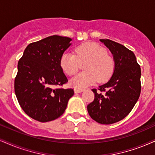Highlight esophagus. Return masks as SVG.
<instances>
[{
	"mask_svg": "<svg viewBox=\"0 0 155 155\" xmlns=\"http://www.w3.org/2000/svg\"><path fill=\"white\" fill-rule=\"evenodd\" d=\"M83 89H77V88L74 89V93H81V92H83Z\"/></svg>",
	"mask_w": 155,
	"mask_h": 155,
	"instance_id": "obj_1",
	"label": "esophagus"
}]
</instances>
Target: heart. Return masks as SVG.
Returning a JSON list of instances; mask_svg holds the SVG:
<instances>
[{"label":"heart","instance_id":"obj_1","mask_svg":"<svg viewBox=\"0 0 155 155\" xmlns=\"http://www.w3.org/2000/svg\"><path fill=\"white\" fill-rule=\"evenodd\" d=\"M75 54L65 52L60 59V66L68 75H73L84 64L85 72L79 73L70 80L74 88L83 89L94 84L97 81L106 82L111 77L114 70V61L107 54V51L98 44L87 42L78 46Z\"/></svg>","mask_w":155,"mask_h":155}]
</instances>
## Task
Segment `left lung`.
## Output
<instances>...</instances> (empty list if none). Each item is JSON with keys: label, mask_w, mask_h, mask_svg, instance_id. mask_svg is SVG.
I'll return each mask as SVG.
<instances>
[{"label": "left lung", "mask_w": 155, "mask_h": 155, "mask_svg": "<svg viewBox=\"0 0 155 155\" xmlns=\"http://www.w3.org/2000/svg\"><path fill=\"white\" fill-rule=\"evenodd\" d=\"M109 49L114 61L110 80L93 89L94 101L87 105L89 115L101 124H111L127 116L138 101L141 92V68L132 51L110 39H100ZM102 92H105L104 94Z\"/></svg>", "instance_id": "left-lung-1"}]
</instances>
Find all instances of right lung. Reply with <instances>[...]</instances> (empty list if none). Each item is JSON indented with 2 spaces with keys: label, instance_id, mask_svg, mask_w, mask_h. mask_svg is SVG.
Returning <instances> with one entry per match:
<instances>
[{
  "label": "right lung",
  "instance_id": "1",
  "mask_svg": "<svg viewBox=\"0 0 155 155\" xmlns=\"http://www.w3.org/2000/svg\"><path fill=\"white\" fill-rule=\"evenodd\" d=\"M72 39L53 35L29 44L18 62L14 89L18 104L30 117L40 122L62 116L72 88H57L68 83L60 66L63 53Z\"/></svg>",
  "mask_w": 155,
  "mask_h": 155
}]
</instances>
